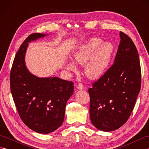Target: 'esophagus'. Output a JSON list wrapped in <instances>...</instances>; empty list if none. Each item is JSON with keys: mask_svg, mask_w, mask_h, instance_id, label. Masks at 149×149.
<instances>
[{"mask_svg": "<svg viewBox=\"0 0 149 149\" xmlns=\"http://www.w3.org/2000/svg\"><path fill=\"white\" fill-rule=\"evenodd\" d=\"M77 88L78 90H83L84 89V86L83 84H82L81 83L79 84L77 86Z\"/></svg>", "mask_w": 149, "mask_h": 149, "instance_id": "obj_1", "label": "esophagus"}]
</instances>
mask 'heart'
<instances>
[{
  "label": "heart",
  "mask_w": 149,
  "mask_h": 149,
  "mask_svg": "<svg viewBox=\"0 0 149 149\" xmlns=\"http://www.w3.org/2000/svg\"><path fill=\"white\" fill-rule=\"evenodd\" d=\"M99 38H91L78 47L74 54L75 63L84 66L86 76L95 79L104 74L111 61L114 47L109 42L102 43ZM66 67L71 71H75L76 66L73 62H68Z\"/></svg>",
  "instance_id": "1"
}]
</instances>
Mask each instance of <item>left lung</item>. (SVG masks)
<instances>
[{"mask_svg":"<svg viewBox=\"0 0 149 149\" xmlns=\"http://www.w3.org/2000/svg\"><path fill=\"white\" fill-rule=\"evenodd\" d=\"M120 36L114 63L88 89L91 122L102 131H115L127 121L141 88L136 47L124 33Z\"/></svg>","mask_w":149,"mask_h":149,"instance_id":"1","label":"left lung"}]
</instances>
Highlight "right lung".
I'll use <instances>...</instances> for the list:
<instances>
[{"label": "right lung", "instance_id": "add662e5", "mask_svg": "<svg viewBox=\"0 0 149 149\" xmlns=\"http://www.w3.org/2000/svg\"><path fill=\"white\" fill-rule=\"evenodd\" d=\"M31 34L16 54L10 73L11 91L23 122L33 131L48 134L63 122L66 102L74 93V83L60 78H39L31 74L25 64L28 42L45 36Z\"/></svg>", "mask_w": 149, "mask_h": 149}]
</instances>
